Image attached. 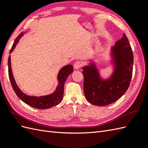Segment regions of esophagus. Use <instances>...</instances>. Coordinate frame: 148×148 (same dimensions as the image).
I'll return each mask as SVG.
<instances>
[{
    "label": "esophagus",
    "mask_w": 148,
    "mask_h": 148,
    "mask_svg": "<svg viewBox=\"0 0 148 148\" xmlns=\"http://www.w3.org/2000/svg\"><path fill=\"white\" fill-rule=\"evenodd\" d=\"M82 66V62L81 61H75L74 64V68L75 69H78Z\"/></svg>",
    "instance_id": "obj_1"
}]
</instances>
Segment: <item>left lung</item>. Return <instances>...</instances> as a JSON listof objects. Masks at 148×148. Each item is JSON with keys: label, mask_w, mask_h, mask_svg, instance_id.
Masks as SVG:
<instances>
[{"label": "left lung", "mask_w": 148, "mask_h": 148, "mask_svg": "<svg viewBox=\"0 0 148 148\" xmlns=\"http://www.w3.org/2000/svg\"><path fill=\"white\" fill-rule=\"evenodd\" d=\"M114 73L109 79L101 78L96 64L82 67L84 95L90 103L98 106L110 104L122 96L130 84L134 57L125 34L111 49Z\"/></svg>", "instance_id": "1"}]
</instances>
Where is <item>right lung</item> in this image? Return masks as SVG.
<instances>
[{
    "instance_id": "right-lung-1",
    "label": "right lung",
    "mask_w": 148,
    "mask_h": 148,
    "mask_svg": "<svg viewBox=\"0 0 148 148\" xmlns=\"http://www.w3.org/2000/svg\"><path fill=\"white\" fill-rule=\"evenodd\" d=\"M24 34V32H21L15 40L12 45V48L10 51V54L12 52L16 45L19 41L21 37ZM8 69H9V76L10 81L11 85L12 86L14 90L17 94V96L19 97V99L28 104L30 106L39 109H46L52 106L58 105L60 101L62 100L63 94H64V86L65 81L69 75L73 72V67L72 65H66L63 67L59 72L58 75V85L57 86L55 91L49 94V95L43 96H30L26 95L19 89L17 85L16 81H15L14 77L12 74V68H11L10 62V56H9L8 59Z\"/></svg>"
}]
</instances>
